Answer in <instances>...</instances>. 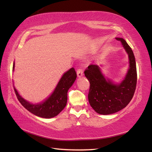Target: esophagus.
I'll list each match as a JSON object with an SVG mask.
<instances>
[{
	"instance_id": "obj_1",
	"label": "esophagus",
	"mask_w": 152,
	"mask_h": 152,
	"mask_svg": "<svg viewBox=\"0 0 152 152\" xmlns=\"http://www.w3.org/2000/svg\"><path fill=\"white\" fill-rule=\"evenodd\" d=\"M77 75H78V77H81L83 75V70L82 68H78L77 70Z\"/></svg>"
}]
</instances>
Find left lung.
I'll list each match as a JSON object with an SVG mask.
<instances>
[{"label":"left lung","instance_id":"left-lung-1","mask_svg":"<svg viewBox=\"0 0 152 152\" xmlns=\"http://www.w3.org/2000/svg\"><path fill=\"white\" fill-rule=\"evenodd\" d=\"M122 43L129 55V69L124 80L114 84L106 80L99 67L91 64L84 70V75L90 82L88 101L95 111L101 115H110L119 111L132 101L137 84V69L134 54L125 39L116 38Z\"/></svg>","mask_w":152,"mask_h":152}]
</instances>
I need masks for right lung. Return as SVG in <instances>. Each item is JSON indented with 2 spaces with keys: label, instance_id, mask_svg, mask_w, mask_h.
<instances>
[{
  "label": "right lung",
  "instance_id": "add662e5",
  "mask_svg": "<svg viewBox=\"0 0 152 152\" xmlns=\"http://www.w3.org/2000/svg\"><path fill=\"white\" fill-rule=\"evenodd\" d=\"M14 65L13 64V69ZM76 76V72L74 68L66 72L58 82L52 94L45 102L40 104H30L23 99L14 88L15 92L20 103L29 112L36 116L49 119L58 115L66 107L68 99L67 93L75 81Z\"/></svg>",
  "mask_w": 152,
  "mask_h": 152
}]
</instances>
